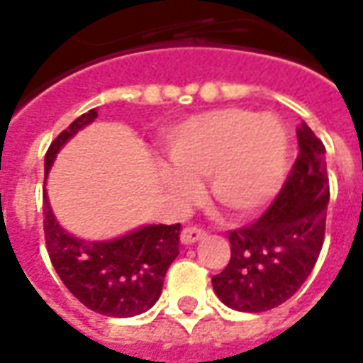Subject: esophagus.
Segmentation results:
<instances>
[{"label":"esophagus","mask_w":363,"mask_h":363,"mask_svg":"<svg viewBox=\"0 0 363 363\" xmlns=\"http://www.w3.org/2000/svg\"><path fill=\"white\" fill-rule=\"evenodd\" d=\"M206 231L204 229H198V228H184L181 231V243L182 245H192L200 241V239H204Z\"/></svg>","instance_id":"esophagus-1"}]
</instances>
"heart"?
Listing matches in <instances>:
<instances>
[{
	"label": "heart",
	"instance_id": "1",
	"mask_svg": "<svg viewBox=\"0 0 363 363\" xmlns=\"http://www.w3.org/2000/svg\"><path fill=\"white\" fill-rule=\"evenodd\" d=\"M167 153L177 171H165L174 196H196L194 179L210 174L213 200L233 213H252L280 189L288 138L280 122L243 108L200 114L177 126L167 138Z\"/></svg>",
	"mask_w": 363,
	"mask_h": 363
}]
</instances>
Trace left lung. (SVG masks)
<instances>
[{
  "instance_id": "obj_1",
  "label": "left lung",
  "mask_w": 363,
  "mask_h": 363,
  "mask_svg": "<svg viewBox=\"0 0 363 363\" xmlns=\"http://www.w3.org/2000/svg\"><path fill=\"white\" fill-rule=\"evenodd\" d=\"M297 142L296 163L272 204L259 220L229 231L231 259L212 286L235 311L262 313L288 301L319 259L330 198L325 145L305 122Z\"/></svg>"
}]
</instances>
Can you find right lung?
Segmentation results:
<instances>
[{
	"mask_svg": "<svg viewBox=\"0 0 363 363\" xmlns=\"http://www.w3.org/2000/svg\"><path fill=\"white\" fill-rule=\"evenodd\" d=\"M95 118L91 108L60 132L44 157L46 173L60 147ZM179 233L181 223H159L106 243H85L60 228L44 194V241L52 267L85 307L106 317H134L157 301L167 270L179 255Z\"/></svg>",
	"mask_w": 363,
	"mask_h": 363,
	"instance_id": "add662e5",
	"label": "right lung"
}]
</instances>
